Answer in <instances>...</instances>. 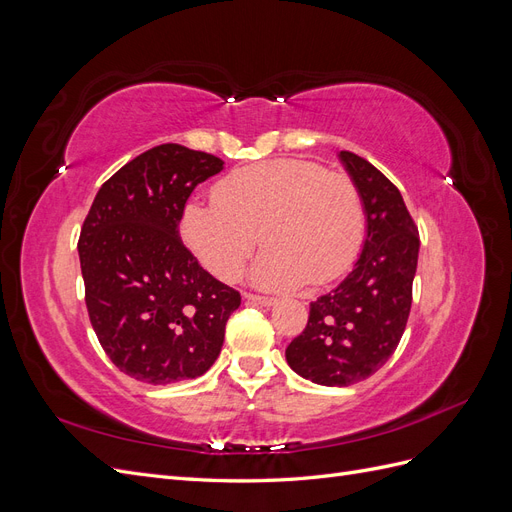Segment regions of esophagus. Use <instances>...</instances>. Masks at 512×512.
I'll list each match as a JSON object with an SVG mask.
<instances>
[{"instance_id": "esophagus-1", "label": "esophagus", "mask_w": 512, "mask_h": 512, "mask_svg": "<svg viewBox=\"0 0 512 512\" xmlns=\"http://www.w3.org/2000/svg\"><path fill=\"white\" fill-rule=\"evenodd\" d=\"M245 301L247 303H254V305H267V307H271V305H275V297H262V294H252V292H245Z\"/></svg>"}]
</instances>
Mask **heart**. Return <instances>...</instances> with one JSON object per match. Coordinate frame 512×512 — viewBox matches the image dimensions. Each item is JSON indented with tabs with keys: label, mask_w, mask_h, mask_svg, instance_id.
I'll use <instances>...</instances> for the list:
<instances>
[{
	"label": "heart",
	"mask_w": 512,
	"mask_h": 512,
	"mask_svg": "<svg viewBox=\"0 0 512 512\" xmlns=\"http://www.w3.org/2000/svg\"><path fill=\"white\" fill-rule=\"evenodd\" d=\"M181 235L224 282L237 280L262 241L269 247L252 269L258 286H324L359 260L367 211L348 175L312 160L275 158L232 170L213 188L211 203L190 200Z\"/></svg>",
	"instance_id": "b5f03b06"
}]
</instances>
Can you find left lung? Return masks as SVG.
<instances>
[{
  "label": "left lung",
  "mask_w": 512,
  "mask_h": 512,
  "mask_svg": "<svg viewBox=\"0 0 512 512\" xmlns=\"http://www.w3.org/2000/svg\"><path fill=\"white\" fill-rule=\"evenodd\" d=\"M359 185L367 211V237L346 280L309 305L286 361L299 376L324 386H350L391 359L412 305L418 228L399 190L352 151L339 153Z\"/></svg>",
  "instance_id": "8db88e82"
}]
</instances>
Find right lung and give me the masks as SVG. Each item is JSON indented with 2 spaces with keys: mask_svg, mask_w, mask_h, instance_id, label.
Instances as JSON below:
<instances>
[{
  "mask_svg": "<svg viewBox=\"0 0 512 512\" xmlns=\"http://www.w3.org/2000/svg\"><path fill=\"white\" fill-rule=\"evenodd\" d=\"M220 158L166 143L102 183L79 237L91 327L113 365L147 384L203 376L241 294L198 265L179 237L198 183Z\"/></svg>",
  "mask_w": 512,
  "mask_h": 512,
  "instance_id": "right-lung-1",
  "label": "right lung"
}]
</instances>
